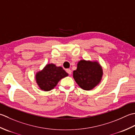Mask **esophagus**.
Returning <instances> with one entry per match:
<instances>
[{"instance_id":"34e87169","label":"esophagus","mask_w":135,"mask_h":135,"mask_svg":"<svg viewBox=\"0 0 135 135\" xmlns=\"http://www.w3.org/2000/svg\"><path fill=\"white\" fill-rule=\"evenodd\" d=\"M66 72L69 74V75H71V70L70 69H66Z\"/></svg>"}]
</instances>
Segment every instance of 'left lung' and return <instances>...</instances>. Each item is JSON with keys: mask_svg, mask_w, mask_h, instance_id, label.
<instances>
[{"mask_svg": "<svg viewBox=\"0 0 135 135\" xmlns=\"http://www.w3.org/2000/svg\"><path fill=\"white\" fill-rule=\"evenodd\" d=\"M103 69L97 62L81 60L73 71V78L82 89L90 90L100 82L103 76Z\"/></svg>", "mask_w": 135, "mask_h": 135, "instance_id": "8db88e82", "label": "left lung"}]
</instances>
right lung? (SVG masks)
I'll list each match as a JSON object with an SVG mask.
<instances>
[{
    "instance_id": "right-lung-1",
    "label": "right lung",
    "mask_w": 135,
    "mask_h": 135,
    "mask_svg": "<svg viewBox=\"0 0 135 135\" xmlns=\"http://www.w3.org/2000/svg\"><path fill=\"white\" fill-rule=\"evenodd\" d=\"M68 76V74L62 67L51 64L46 65L43 70L37 73L35 79L40 89L48 91L53 89L60 80Z\"/></svg>"
}]
</instances>
